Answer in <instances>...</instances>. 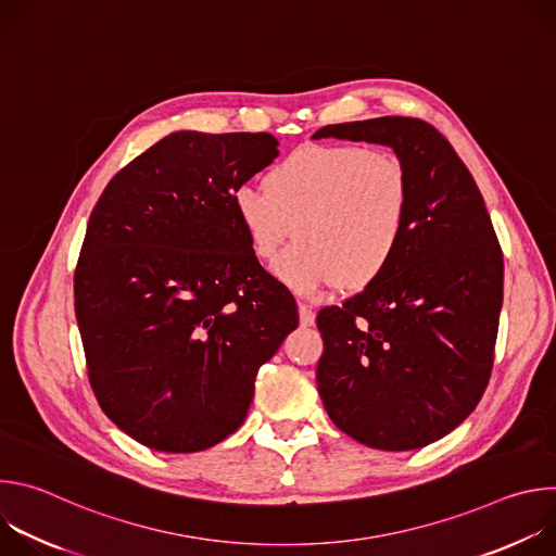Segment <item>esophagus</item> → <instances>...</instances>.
Instances as JSON below:
<instances>
[{
	"instance_id": "1",
	"label": "esophagus",
	"mask_w": 556,
	"mask_h": 556,
	"mask_svg": "<svg viewBox=\"0 0 556 556\" xmlns=\"http://www.w3.org/2000/svg\"><path fill=\"white\" fill-rule=\"evenodd\" d=\"M314 312H312V307L309 305H305V303H299V324L303 326V328H309V326H314Z\"/></svg>"
}]
</instances>
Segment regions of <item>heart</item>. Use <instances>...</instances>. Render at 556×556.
<instances>
[{
    "instance_id": "heart-1",
    "label": "heart",
    "mask_w": 556,
    "mask_h": 556,
    "mask_svg": "<svg viewBox=\"0 0 556 556\" xmlns=\"http://www.w3.org/2000/svg\"><path fill=\"white\" fill-rule=\"evenodd\" d=\"M266 189L235 187L230 206L251 255L309 294L328 286L354 294L399 260L412 219V180L387 149L356 142L301 144L264 178Z\"/></svg>"
}]
</instances>
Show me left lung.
Segmentation results:
<instances>
[{"label": "left lung", "mask_w": 556, "mask_h": 556, "mask_svg": "<svg viewBox=\"0 0 556 556\" xmlns=\"http://www.w3.org/2000/svg\"><path fill=\"white\" fill-rule=\"evenodd\" d=\"M312 138L391 147L409 172L412 219L393 266L316 326V384L332 422L382 451L427 446L478 407L493 369L504 255L484 198L429 123L380 116Z\"/></svg>", "instance_id": "1"}]
</instances>
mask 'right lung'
<instances>
[{"label":"right lung","mask_w":556,"mask_h":556,"mask_svg":"<svg viewBox=\"0 0 556 556\" xmlns=\"http://www.w3.org/2000/svg\"><path fill=\"white\" fill-rule=\"evenodd\" d=\"M277 147L264 131H174L121 169L90 215L74 273L90 384L153 451L195 453L240 429L260 367L299 326L230 206Z\"/></svg>","instance_id":"1"}]
</instances>
